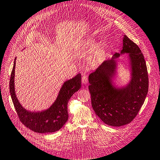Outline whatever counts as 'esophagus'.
I'll list each match as a JSON object with an SVG mask.
<instances>
[{"label":"esophagus","instance_id":"34e87169","mask_svg":"<svg viewBox=\"0 0 160 160\" xmlns=\"http://www.w3.org/2000/svg\"><path fill=\"white\" fill-rule=\"evenodd\" d=\"M82 82L84 84L88 82V77H87V75H83L82 76Z\"/></svg>","mask_w":160,"mask_h":160}]
</instances>
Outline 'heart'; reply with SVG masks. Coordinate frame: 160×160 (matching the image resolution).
Listing matches in <instances>:
<instances>
[{
    "instance_id": "1",
    "label": "heart",
    "mask_w": 160,
    "mask_h": 160,
    "mask_svg": "<svg viewBox=\"0 0 160 160\" xmlns=\"http://www.w3.org/2000/svg\"><path fill=\"white\" fill-rule=\"evenodd\" d=\"M96 46V42L93 39H89L84 43L82 46V51L84 53H90L92 52L94 49V58L98 59L101 58L104 54L105 48L102 45H98Z\"/></svg>"
}]
</instances>
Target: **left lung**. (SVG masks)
<instances>
[{
  "label": "left lung",
  "mask_w": 160,
  "mask_h": 160,
  "mask_svg": "<svg viewBox=\"0 0 160 160\" xmlns=\"http://www.w3.org/2000/svg\"><path fill=\"white\" fill-rule=\"evenodd\" d=\"M121 53H129L132 80L126 88L117 89L111 83L116 67V52L106 59L89 76L92 105L96 115L105 123L119 127L130 123L138 114L148 91V76L146 61L139 46L125 35Z\"/></svg>",
  "instance_id": "left-lung-1"
}]
</instances>
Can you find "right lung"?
<instances>
[{
    "mask_svg": "<svg viewBox=\"0 0 160 160\" xmlns=\"http://www.w3.org/2000/svg\"><path fill=\"white\" fill-rule=\"evenodd\" d=\"M12 68L9 80V92L18 118L26 128L38 133H49L58 131L68 120L67 104L71 97L81 87V74L78 73L72 79L65 82L59 91L58 98L46 111L30 112L25 109L18 102L14 92V69Z\"/></svg>",
    "mask_w": 160,
    "mask_h": 160,
    "instance_id": "1",
    "label": "right lung"
}]
</instances>
